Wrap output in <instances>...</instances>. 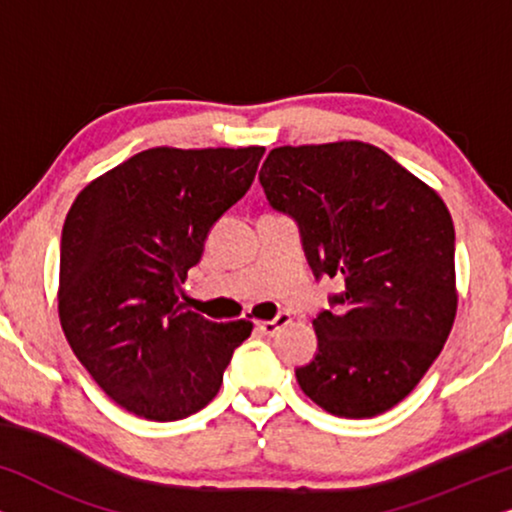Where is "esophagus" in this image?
I'll return each mask as SVG.
<instances>
[{
  "instance_id": "obj_1",
  "label": "esophagus",
  "mask_w": 512,
  "mask_h": 512,
  "mask_svg": "<svg viewBox=\"0 0 512 512\" xmlns=\"http://www.w3.org/2000/svg\"><path fill=\"white\" fill-rule=\"evenodd\" d=\"M286 324H291V314L286 312H279L275 319L270 321H258V331H261L263 335H275L279 328H284Z\"/></svg>"
}]
</instances>
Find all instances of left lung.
Here are the masks:
<instances>
[{"label":"left lung","mask_w":512,"mask_h":512,"mask_svg":"<svg viewBox=\"0 0 512 512\" xmlns=\"http://www.w3.org/2000/svg\"><path fill=\"white\" fill-rule=\"evenodd\" d=\"M265 198L298 223L314 277L342 279L312 321L305 396L338 417H375L417 387L457 314L454 223L440 195L363 142L272 149Z\"/></svg>","instance_id":"left-lung-1"}]
</instances>
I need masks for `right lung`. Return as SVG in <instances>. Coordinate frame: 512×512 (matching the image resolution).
Masks as SVG:
<instances>
[{"mask_svg": "<svg viewBox=\"0 0 512 512\" xmlns=\"http://www.w3.org/2000/svg\"><path fill=\"white\" fill-rule=\"evenodd\" d=\"M263 146L142 151L83 188L60 240L58 312L90 377L132 415L174 422L219 394L251 335L179 303L209 228L249 191Z\"/></svg>", "mask_w": 512, "mask_h": 512, "instance_id": "add662e5", "label": "right lung"}]
</instances>
